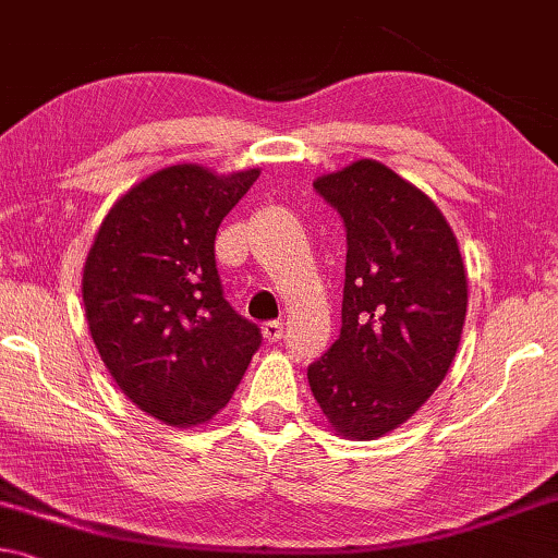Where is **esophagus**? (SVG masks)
I'll return each instance as SVG.
<instances>
[{"label":"esophagus","mask_w":558,"mask_h":558,"mask_svg":"<svg viewBox=\"0 0 558 558\" xmlns=\"http://www.w3.org/2000/svg\"><path fill=\"white\" fill-rule=\"evenodd\" d=\"M260 332H263V340H265V342H270V344L278 342V340L282 338V323H280V320L265 323Z\"/></svg>","instance_id":"34e87169"}]
</instances>
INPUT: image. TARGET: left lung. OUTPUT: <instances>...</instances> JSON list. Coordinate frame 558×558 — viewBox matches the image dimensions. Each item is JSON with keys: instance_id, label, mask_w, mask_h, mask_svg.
<instances>
[{"instance_id": "obj_1", "label": "left lung", "mask_w": 558, "mask_h": 558, "mask_svg": "<svg viewBox=\"0 0 558 558\" xmlns=\"http://www.w3.org/2000/svg\"><path fill=\"white\" fill-rule=\"evenodd\" d=\"M348 231L342 330L307 367L335 435L377 439L429 400L452 367L466 270L437 203L392 168L360 158L315 179Z\"/></svg>"}]
</instances>
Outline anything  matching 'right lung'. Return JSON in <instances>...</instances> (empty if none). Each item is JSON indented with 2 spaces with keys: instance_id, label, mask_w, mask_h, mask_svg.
I'll return each mask as SVG.
<instances>
[{
  "instance_id": "add662e5",
  "label": "right lung",
  "mask_w": 558,
  "mask_h": 558,
  "mask_svg": "<svg viewBox=\"0 0 558 558\" xmlns=\"http://www.w3.org/2000/svg\"><path fill=\"white\" fill-rule=\"evenodd\" d=\"M258 175L166 166L113 203L88 247L82 295L96 350L119 390L168 427L214 420L260 344L258 325L223 298L214 251Z\"/></svg>"
}]
</instances>
